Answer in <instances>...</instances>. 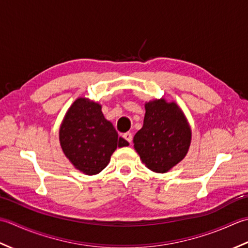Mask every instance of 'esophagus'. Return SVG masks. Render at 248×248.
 Returning a JSON list of instances; mask_svg holds the SVG:
<instances>
[{
	"label": "esophagus",
	"instance_id": "34e87169",
	"mask_svg": "<svg viewBox=\"0 0 248 248\" xmlns=\"http://www.w3.org/2000/svg\"><path fill=\"white\" fill-rule=\"evenodd\" d=\"M123 138H124L126 141H128L129 143H131V141H133V134L129 133V131H127V133L123 134Z\"/></svg>",
	"mask_w": 248,
	"mask_h": 248
}]
</instances>
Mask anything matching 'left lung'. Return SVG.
Masks as SVG:
<instances>
[{
	"mask_svg": "<svg viewBox=\"0 0 248 248\" xmlns=\"http://www.w3.org/2000/svg\"><path fill=\"white\" fill-rule=\"evenodd\" d=\"M190 138V128L179 106L155 99L145 104L143 126L135 135L134 146L150 170L164 173L185 157Z\"/></svg>",
	"mask_w": 248,
	"mask_h": 248,
	"instance_id": "obj_1",
	"label": "left lung"
}]
</instances>
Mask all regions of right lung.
<instances>
[{
    "label": "right lung",
    "instance_id": "right-lung-1",
    "mask_svg": "<svg viewBox=\"0 0 248 248\" xmlns=\"http://www.w3.org/2000/svg\"><path fill=\"white\" fill-rule=\"evenodd\" d=\"M60 142L75 168L89 175L105 169L118 146L129 144L105 119L102 106L87 98H78L68 109L60 128Z\"/></svg>",
    "mask_w": 248,
    "mask_h": 248
}]
</instances>
